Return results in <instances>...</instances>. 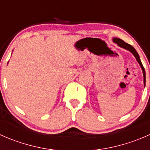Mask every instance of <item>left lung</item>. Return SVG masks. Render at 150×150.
I'll return each instance as SVG.
<instances>
[{"instance_id": "8db88e82", "label": "left lung", "mask_w": 150, "mask_h": 150, "mask_svg": "<svg viewBox=\"0 0 150 150\" xmlns=\"http://www.w3.org/2000/svg\"><path fill=\"white\" fill-rule=\"evenodd\" d=\"M112 40H113V42H114V43H117V44L118 45V46L120 47H121V48H125V49L128 50V51H129L130 52H131L133 54H134V56L135 57L136 59L137 60V62H138L139 64V65L141 66V68H142V72H143L144 85V86H145V83H146V74H145L144 68L143 65H142V62H141V60H140L139 56L138 53H137V51H136L135 48H134L132 46H131L130 44H128V43L124 42L123 40H121V39L117 38H114L112 39Z\"/></svg>"}]
</instances>
